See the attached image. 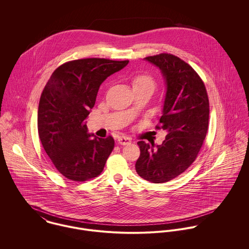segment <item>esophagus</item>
Instances as JSON below:
<instances>
[{
  "mask_svg": "<svg viewBox=\"0 0 249 249\" xmlns=\"http://www.w3.org/2000/svg\"><path fill=\"white\" fill-rule=\"evenodd\" d=\"M131 142L130 138L125 137V136H120L118 137V143L122 144V145H125V144H129Z\"/></svg>",
  "mask_w": 249,
  "mask_h": 249,
  "instance_id": "1",
  "label": "esophagus"
}]
</instances>
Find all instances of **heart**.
<instances>
[{"label": "heart", "instance_id": "1", "mask_svg": "<svg viewBox=\"0 0 249 249\" xmlns=\"http://www.w3.org/2000/svg\"><path fill=\"white\" fill-rule=\"evenodd\" d=\"M131 84H132L133 88L151 87L153 89L155 87V81H154L153 77L146 72H141V73L134 75L131 79Z\"/></svg>", "mask_w": 249, "mask_h": 249}]
</instances>
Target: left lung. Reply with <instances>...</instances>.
Listing matches in <instances>:
<instances>
[{"label": "left lung", "instance_id": "8db88e82", "mask_svg": "<svg viewBox=\"0 0 249 249\" xmlns=\"http://www.w3.org/2000/svg\"><path fill=\"white\" fill-rule=\"evenodd\" d=\"M144 60L160 69L167 86L160 126L167 131L162 144L137 142L140 156L135 169L152 183H165L184 173L196 160L206 137L209 100L205 85L188 63L170 53Z\"/></svg>", "mask_w": 249, "mask_h": 249}]
</instances>
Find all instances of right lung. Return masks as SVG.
<instances>
[{
    "label": "right lung",
    "instance_id": "1",
    "mask_svg": "<svg viewBox=\"0 0 249 249\" xmlns=\"http://www.w3.org/2000/svg\"><path fill=\"white\" fill-rule=\"evenodd\" d=\"M128 62L72 60L59 66L48 80L38 107V134L46 153L65 178L82 182L104 171L114 139L88 133L86 119L101 84Z\"/></svg>",
    "mask_w": 249,
    "mask_h": 249
}]
</instances>
